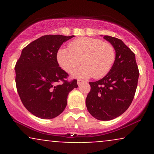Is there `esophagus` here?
<instances>
[{
  "label": "esophagus",
  "instance_id": "obj_1",
  "mask_svg": "<svg viewBox=\"0 0 154 154\" xmlns=\"http://www.w3.org/2000/svg\"><path fill=\"white\" fill-rule=\"evenodd\" d=\"M85 81L82 80V79H78L77 80V85H78V86H80L81 85H82V83H84Z\"/></svg>",
  "mask_w": 154,
  "mask_h": 154
}]
</instances>
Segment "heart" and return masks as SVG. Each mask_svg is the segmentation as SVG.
I'll return each instance as SVG.
<instances>
[{
    "label": "heart",
    "mask_w": 154,
    "mask_h": 154,
    "mask_svg": "<svg viewBox=\"0 0 154 154\" xmlns=\"http://www.w3.org/2000/svg\"><path fill=\"white\" fill-rule=\"evenodd\" d=\"M56 57L60 66L67 72L73 71L82 61V66L72 72L73 77L100 78L112 68L115 51L112 45L99 39L82 38L71 42L69 48H59Z\"/></svg>",
    "instance_id": "heart-1"
}]
</instances>
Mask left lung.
I'll return each mask as SVG.
<instances>
[{
  "label": "left lung",
  "mask_w": 154,
  "mask_h": 154,
  "mask_svg": "<svg viewBox=\"0 0 154 154\" xmlns=\"http://www.w3.org/2000/svg\"><path fill=\"white\" fill-rule=\"evenodd\" d=\"M103 38L116 52L114 65L101 79L89 82L86 98L88 111L101 121L114 119L123 114L133 100L139 77L135 56L122 40L105 35Z\"/></svg>",
  "instance_id": "8db88e82"
}]
</instances>
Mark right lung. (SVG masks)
Instances as JSON below:
<instances>
[{
    "label": "right lung",
    "mask_w": 154,
    "mask_h": 154,
    "mask_svg": "<svg viewBox=\"0 0 154 154\" xmlns=\"http://www.w3.org/2000/svg\"><path fill=\"white\" fill-rule=\"evenodd\" d=\"M73 37H40L23 49L16 63L17 92L24 107L37 117L54 119L61 114L69 92L78 87L76 79L66 80L68 74L56 57L61 45Z\"/></svg>",
    "instance_id": "obj_1"
}]
</instances>
